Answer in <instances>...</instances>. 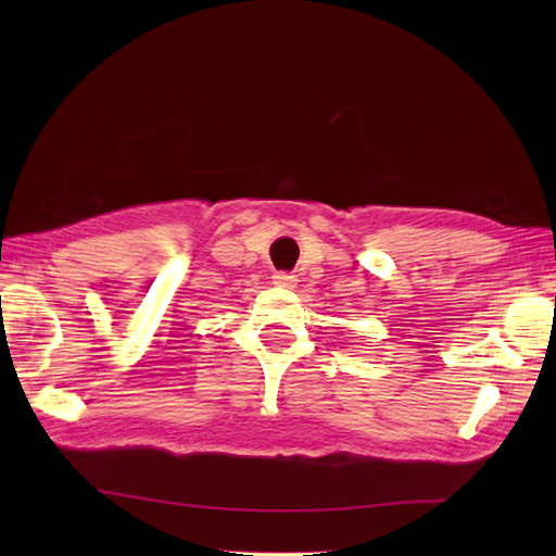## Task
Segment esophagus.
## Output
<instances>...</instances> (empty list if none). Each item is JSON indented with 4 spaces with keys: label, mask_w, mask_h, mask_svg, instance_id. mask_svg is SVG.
Masks as SVG:
<instances>
[{
    "label": "esophagus",
    "mask_w": 556,
    "mask_h": 556,
    "mask_svg": "<svg viewBox=\"0 0 556 556\" xmlns=\"http://www.w3.org/2000/svg\"><path fill=\"white\" fill-rule=\"evenodd\" d=\"M274 282L278 285V288L292 290V288H296V276H292V274H285V271H278V274L274 276Z\"/></svg>",
    "instance_id": "esophagus-1"
}]
</instances>
